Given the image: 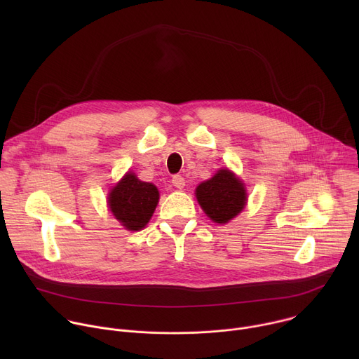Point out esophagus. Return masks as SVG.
I'll list each match as a JSON object with an SVG mask.
<instances>
[{
  "instance_id": "1",
  "label": "esophagus",
  "mask_w": 359,
  "mask_h": 359,
  "mask_svg": "<svg viewBox=\"0 0 359 359\" xmlns=\"http://www.w3.org/2000/svg\"><path fill=\"white\" fill-rule=\"evenodd\" d=\"M172 183H173V186H175L176 189H183L186 182H184L183 176H180V175H176V176H173V179H172Z\"/></svg>"
}]
</instances>
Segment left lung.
<instances>
[{
    "mask_svg": "<svg viewBox=\"0 0 359 359\" xmlns=\"http://www.w3.org/2000/svg\"><path fill=\"white\" fill-rule=\"evenodd\" d=\"M197 201L215 223H229L243 209L247 200L244 184L229 169L219 170L210 180L196 189Z\"/></svg>",
    "mask_w": 359,
    "mask_h": 359,
    "instance_id": "obj_1",
    "label": "left lung"
}]
</instances>
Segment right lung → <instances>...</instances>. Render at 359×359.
<instances>
[{
	"instance_id": "add662e5",
	"label": "right lung",
	"mask_w": 359,
	"mask_h": 359,
	"mask_svg": "<svg viewBox=\"0 0 359 359\" xmlns=\"http://www.w3.org/2000/svg\"><path fill=\"white\" fill-rule=\"evenodd\" d=\"M159 201L155 184L139 180L135 173L126 176L111 190L109 209L128 230H140L150 220Z\"/></svg>"
}]
</instances>
